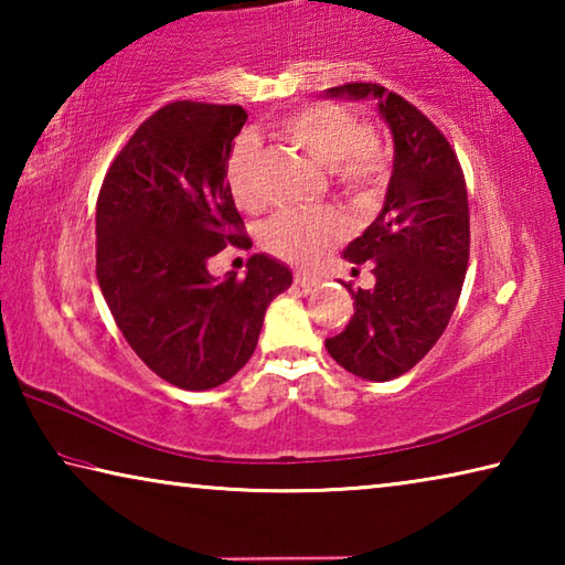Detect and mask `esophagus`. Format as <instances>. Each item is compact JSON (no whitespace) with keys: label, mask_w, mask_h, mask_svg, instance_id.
I'll return each instance as SVG.
<instances>
[{"label":"esophagus","mask_w":565,"mask_h":565,"mask_svg":"<svg viewBox=\"0 0 565 565\" xmlns=\"http://www.w3.org/2000/svg\"><path fill=\"white\" fill-rule=\"evenodd\" d=\"M294 284L301 286L303 291H309V289H313V286H319L321 279H319L317 274H301V271H296V274H294Z\"/></svg>","instance_id":"34e87169"}]
</instances>
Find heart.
Wrapping results in <instances>:
<instances>
[{
	"instance_id": "obj_1",
	"label": "heart",
	"mask_w": 565,
	"mask_h": 565,
	"mask_svg": "<svg viewBox=\"0 0 565 565\" xmlns=\"http://www.w3.org/2000/svg\"><path fill=\"white\" fill-rule=\"evenodd\" d=\"M279 131L294 147L317 164L331 169L337 186L347 194H374L384 184L386 157L366 124L337 104H309L279 121ZM256 147L242 141L228 161V186L236 204L246 212L264 206L262 189L256 186ZM347 234V222L333 209L317 212H286L266 226L264 246L284 262L309 266Z\"/></svg>"
}]
</instances>
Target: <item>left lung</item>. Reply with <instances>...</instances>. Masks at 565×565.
<instances>
[{
	"label": "left lung",
	"mask_w": 565,
	"mask_h": 565,
	"mask_svg": "<svg viewBox=\"0 0 565 565\" xmlns=\"http://www.w3.org/2000/svg\"><path fill=\"white\" fill-rule=\"evenodd\" d=\"M327 97L376 99L394 134V171L381 214L343 248L371 262L376 286L347 289L349 327L327 339L331 359L366 381L398 379L441 339L461 296L471 246L466 179L456 151L414 104L381 84L351 82Z\"/></svg>",
	"instance_id": "8db88e82"
}]
</instances>
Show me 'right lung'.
Instances as JSON below:
<instances>
[{"mask_svg":"<svg viewBox=\"0 0 565 565\" xmlns=\"http://www.w3.org/2000/svg\"><path fill=\"white\" fill-rule=\"evenodd\" d=\"M238 104L171 102L134 131L97 199V279L134 353L186 391L222 386L252 359L269 303L291 271L266 254L246 276L214 279L206 262L242 234L226 181Z\"/></svg>","mask_w":565,"mask_h":565,"instance_id":"1","label":"right lung"}]
</instances>
